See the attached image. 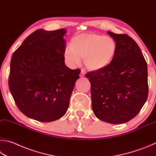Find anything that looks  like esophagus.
Returning <instances> with one entry per match:
<instances>
[{
  "label": "esophagus",
  "instance_id": "esophagus-1",
  "mask_svg": "<svg viewBox=\"0 0 156 156\" xmlns=\"http://www.w3.org/2000/svg\"><path fill=\"white\" fill-rule=\"evenodd\" d=\"M85 76V70H81V73H80V76H81V77H82V76Z\"/></svg>",
  "mask_w": 156,
  "mask_h": 156
}]
</instances>
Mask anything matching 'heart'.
I'll return each mask as SVG.
<instances>
[{
    "label": "heart",
    "instance_id": "obj_1",
    "mask_svg": "<svg viewBox=\"0 0 156 156\" xmlns=\"http://www.w3.org/2000/svg\"><path fill=\"white\" fill-rule=\"evenodd\" d=\"M117 44L114 38L96 33H83L74 36L70 48L64 51L65 59L70 66H78L81 58L88 70L97 71L110 65L116 56Z\"/></svg>",
    "mask_w": 156,
    "mask_h": 156
}]
</instances>
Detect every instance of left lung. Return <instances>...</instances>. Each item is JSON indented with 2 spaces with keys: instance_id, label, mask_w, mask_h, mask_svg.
I'll list each match as a JSON object with an SVG mask.
<instances>
[{
  "instance_id": "obj_1",
  "label": "left lung",
  "mask_w": 156,
  "mask_h": 156,
  "mask_svg": "<svg viewBox=\"0 0 156 156\" xmlns=\"http://www.w3.org/2000/svg\"><path fill=\"white\" fill-rule=\"evenodd\" d=\"M108 33L116 42V56L108 66L86 76L90 82L94 115L109 123H125L137 115L147 99V65L132 37Z\"/></svg>"
}]
</instances>
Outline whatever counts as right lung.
<instances>
[{
  "instance_id": "add662e5",
  "label": "right lung",
  "mask_w": 156,
  "mask_h": 156,
  "mask_svg": "<svg viewBox=\"0 0 156 156\" xmlns=\"http://www.w3.org/2000/svg\"><path fill=\"white\" fill-rule=\"evenodd\" d=\"M66 31L37 29L13 53L9 88L16 105L24 115L51 122L64 115L80 69L64 63Z\"/></svg>"
}]
</instances>
